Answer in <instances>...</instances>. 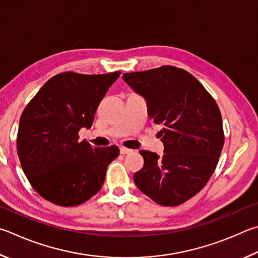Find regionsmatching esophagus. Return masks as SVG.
Wrapping results in <instances>:
<instances>
[{
    "label": "esophagus",
    "mask_w": 258,
    "mask_h": 258,
    "mask_svg": "<svg viewBox=\"0 0 258 258\" xmlns=\"http://www.w3.org/2000/svg\"><path fill=\"white\" fill-rule=\"evenodd\" d=\"M133 150H129V148H125V147H120V153L122 155H125V154H129V153H132Z\"/></svg>",
    "instance_id": "esophagus-1"
}]
</instances>
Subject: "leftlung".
Masks as SVG:
<instances>
[{"mask_svg": "<svg viewBox=\"0 0 258 258\" xmlns=\"http://www.w3.org/2000/svg\"><path fill=\"white\" fill-rule=\"evenodd\" d=\"M146 99L148 116L162 124L164 154L141 151L135 173L139 190L162 206H177L200 192L213 174L224 144L222 116L211 94L188 71L163 66L124 74Z\"/></svg>", "mask_w": 258, "mask_h": 258, "instance_id": "8db88e82", "label": "left lung"}]
</instances>
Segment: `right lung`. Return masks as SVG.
I'll list each match as a JSON object with an SVG mask.
<instances>
[{"label":"right lung","instance_id":"obj_1","mask_svg":"<svg viewBox=\"0 0 258 258\" xmlns=\"http://www.w3.org/2000/svg\"><path fill=\"white\" fill-rule=\"evenodd\" d=\"M120 71L105 75L62 72L52 77L22 112L17 150L31 186L45 200L64 207L88 201L102 188L117 146L79 142Z\"/></svg>","mask_w":258,"mask_h":258}]
</instances>
